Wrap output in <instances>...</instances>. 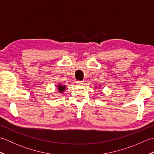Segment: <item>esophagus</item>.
<instances>
[{"mask_svg":"<svg viewBox=\"0 0 154 154\" xmlns=\"http://www.w3.org/2000/svg\"><path fill=\"white\" fill-rule=\"evenodd\" d=\"M77 83L78 84L82 85V84H83V81H77Z\"/></svg>","mask_w":154,"mask_h":154,"instance_id":"1","label":"esophagus"}]
</instances>
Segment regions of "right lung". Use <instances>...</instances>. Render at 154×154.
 I'll use <instances>...</instances> for the list:
<instances>
[{
	"label": "right lung",
	"instance_id": "add662e5",
	"mask_svg": "<svg viewBox=\"0 0 154 154\" xmlns=\"http://www.w3.org/2000/svg\"><path fill=\"white\" fill-rule=\"evenodd\" d=\"M65 85H57L58 90L60 91V93H63V91L65 89Z\"/></svg>",
	"mask_w": 154,
	"mask_h": 154
}]
</instances>
